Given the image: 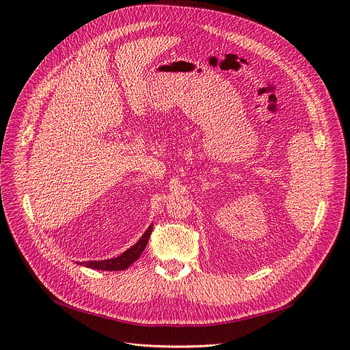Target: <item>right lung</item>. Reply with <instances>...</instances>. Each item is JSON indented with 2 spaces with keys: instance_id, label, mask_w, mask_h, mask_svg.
I'll return each instance as SVG.
<instances>
[{
  "instance_id": "add662e5",
  "label": "right lung",
  "mask_w": 350,
  "mask_h": 350,
  "mask_svg": "<svg viewBox=\"0 0 350 350\" xmlns=\"http://www.w3.org/2000/svg\"><path fill=\"white\" fill-rule=\"evenodd\" d=\"M152 234V225L148 228V230L144 234V237L139 239L132 247L125 250L118 258L108 259V260H92V262H83L81 265L90 269H96V270H105V271H116V270H125L128 269L135 260L141 258L142 252L145 250L149 238Z\"/></svg>"
}]
</instances>
